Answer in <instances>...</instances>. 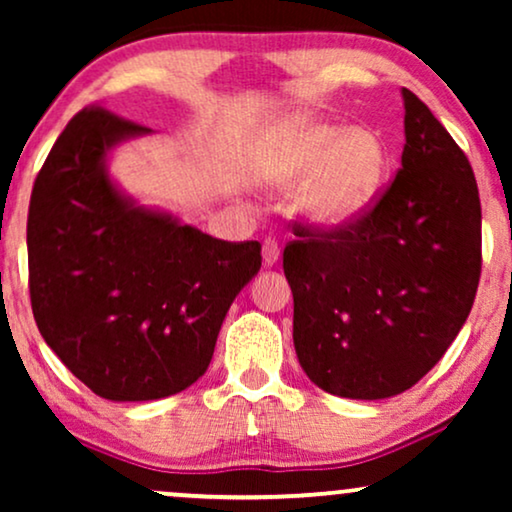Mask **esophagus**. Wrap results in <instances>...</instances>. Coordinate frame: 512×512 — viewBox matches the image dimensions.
<instances>
[{
	"label": "esophagus",
	"instance_id": "obj_1",
	"mask_svg": "<svg viewBox=\"0 0 512 512\" xmlns=\"http://www.w3.org/2000/svg\"><path fill=\"white\" fill-rule=\"evenodd\" d=\"M263 261H265V265H275L279 261V242L275 240V237H265Z\"/></svg>",
	"mask_w": 512,
	"mask_h": 512
}]
</instances>
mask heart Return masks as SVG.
<instances>
[{
  "label": "heart",
  "instance_id": "b5f03b06",
  "mask_svg": "<svg viewBox=\"0 0 512 512\" xmlns=\"http://www.w3.org/2000/svg\"><path fill=\"white\" fill-rule=\"evenodd\" d=\"M389 146L373 128L347 132L333 123H303L289 130L268 158L279 181H307L300 205L324 226L352 221L380 191Z\"/></svg>",
  "mask_w": 512,
  "mask_h": 512
}]
</instances>
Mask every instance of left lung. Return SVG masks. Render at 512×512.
Wrapping results in <instances>:
<instances>
[{
	"label": "left lung",
	"instance_id": "1",
	"mask_svg": "<svg viewBox=\"0 0 512 512\" xmlns=\"http://www.w3.org/2000/svg\"><path fill=\"white\" fill-rule=\"evenodd\" d=\"M401 170L342 226L298 223L284 247L293 345L328 394L377 401L415 387L457 338L482 270L475 174L403 88Z\"/></svg>",
	"mask_w": 512,
	"mask_h": 512
}]
</instances>
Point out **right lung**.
I'll return each mask as SVG.
<instances>
[{"label": "right lung", "instance_id": "1", "mask_svg": "<svg viewBox=\"0 0 512 512\" xmlns=\"http://www.w3.org/2000/svg\"><path fill=\"white\" fill-rule=\"evenodd\" d=\"M144 132L104 107L81 109L41 165L27 214L39 333L109 401L165 398L205 375L230 303L261 270L256 240H216L116 191L104 156Z\"/></svg>", "mask_w": 512, "mask_h": 512}]
</instances>
